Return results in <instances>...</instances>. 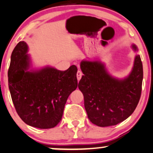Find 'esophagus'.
Wrapping results in <instances>:
<instances>
[{
    "mask_svg": "<svg viewBox=\"0 0 153 153\" xmlns=\"http://www.w3.org/2000/svg\"><path fill=\"white\" fill-rule=\"evenodd\" d=\"M83 75L82 71H78V72H77V79H78V80L79 81L81 79V78H82V76Z\"/></svg>",
    "mask_w": 153,
    "mask_h": 153,
    "instance_id": "esophagus-1",
    "label": "esophagus"
}]
</instances>
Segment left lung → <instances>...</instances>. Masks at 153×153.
Instances as JSON below:
<instances>
[{
	"mask_svg": "<svg viewBox=\"0 0 153 153\" xmlns=\"http://www.w3.org/2000/svg\"><path fill=\"white\" fill-rule=\"evenodd\" d=\"M134 52L138 48L133 44ZM84 75L78 84L84 96L85 108L89 120L99 127L117 125L133 113L139 101L143 82V65L136 54L133 68L125 78L120 79L108 72L99 59L82 60Z\"/></svg>",
	"mask_w": 153,
	"mask_h": 153,
	"instance_id": "8db88e82",
	"label": "left lung"
}]
</instances>
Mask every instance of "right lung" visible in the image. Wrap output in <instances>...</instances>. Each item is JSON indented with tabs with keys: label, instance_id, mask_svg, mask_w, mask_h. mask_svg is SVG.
<instances>
[{
	"label": "right lung",
	"instance_id": "obj_1",
	"mask_svg": "<svg viewBox=\"0 0 153 153\" xmlns=\"http://www.w3.org/2000/svg\"><path fill=\"white\" fill-rule=\"evenodd\" d=\"M26 42L13 51L8 70L12 100L20 118L28 125L50 129L62 120L67 99L78 87L75 65L62 71L52 66L32 68Z\"/></svg>",
	"mask_w": 153,
	"mask_h": 153
}]
</instances>
